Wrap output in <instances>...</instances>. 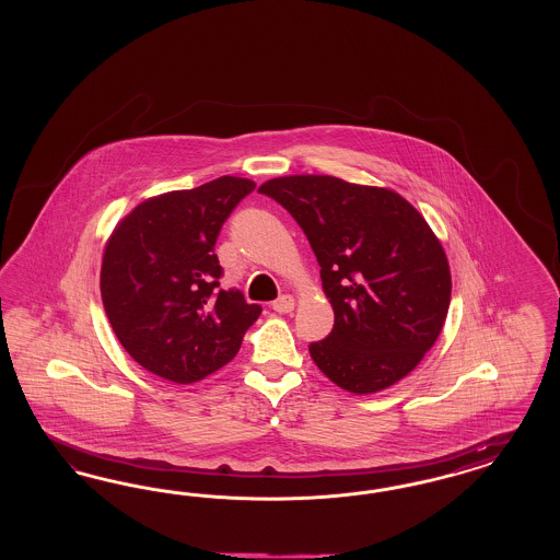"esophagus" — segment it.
Listing matches in <instances>:
<instances>
[{
	"mask_svg": "<svg viewBox=\"0 0 560 560\" xmlns=\"http://www.w3.org/2000/svg\"><path fill=\"white\" fill-rule=\"evenodd\" d=\"M293 307H295V300H293L291 295H281L279 300L272 302V310H275L277 314H289Z\"/></svg>",
	"mask_w": 560,
	"mask_h": 560,
	"instance_id": "34e87169",
	"label": "esophagus"
}]
</instances>
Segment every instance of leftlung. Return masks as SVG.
I'll list each match as a JSON object with an SVG mask.
<instances>
[{
    "label": "left lung",
    "mask_w": 560,
    "mask_h": 560,
    "mask_svg": "<svg viewBox=\"0 0 560 560\" xmlns=\"http://www.w3.org/2000/svg\"><path fill=\"white\" fill-rule=\"evenodd\" d=\"M258 192L285 207L318 258L332 332L310 345L320 372L353 394L386 390L435 345L452 298L440 240L390 188L295 174Z\"/></svg>",
    "instance_id": "obj_1"
}]
</instances>
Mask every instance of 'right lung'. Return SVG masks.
<instances>
[{"label": "right lung", "mask_w": 560, "mask_h": 560, "mask_svg": "<svg viewBox=\"0 0 560 560\" xmlns=\"http://www.w3.org/2000/svg\"><path fill=\"white\" fill-rule=\"evenodd\" d=\"M255 183L221 176L152 197L117 223L102 256L104 312L141 368L192 384L230 363L262 307L221 289L223 221Z\"/></svg>", "instance_id": "add662e5"}]
</instances>
